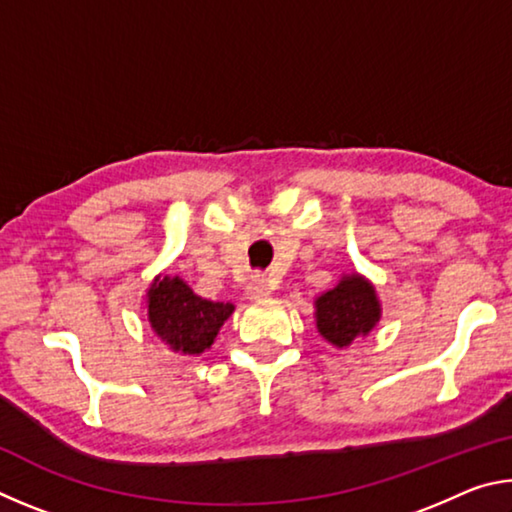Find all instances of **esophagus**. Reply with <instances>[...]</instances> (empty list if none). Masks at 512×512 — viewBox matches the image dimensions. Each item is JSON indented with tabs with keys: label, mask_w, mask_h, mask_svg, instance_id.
Segmentation results:
<instances>
[{
	"label": "esophagus",
	"mask_w": 512,
	"mask_h": 512,
	"mask_svg": "<svg viewBox=\"0 0 512 512\" xmlns=\"http://www.w3.org/2000/svg\"><path fill=\"white\" fill-rule=\"evenodd\" d=\"M271 293H273L271 282H268L266 277H262V275H255L253 280H250L248 287H246V298L253 300V302L271 298Z\"/></svg>",
	"instance_id": "esophagus-1"
}]
</instances>
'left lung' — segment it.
I'll return each instance as SVG.
<instances>
[{
  "label": "left lung",
  "instance_id": "obj_1",
  "mask_svg": "<svg viewBox=\"0 0 512 512\" xmlns=\"http://www.w3.org/2000/svg\"><path fill=\"white\" fill-rule=\"evenodd\" d=\"M316 329L334 348H348L368 336L381 320V300L375 284L357 271L343 273L332 287L314 300Z\"/></svg>",
  "mask_w": 512,
  "mask_h": 512
}]
</instances>
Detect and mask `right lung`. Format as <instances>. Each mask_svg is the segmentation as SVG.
<instances>
[{"label":"right lung","mask_w":512,"mask_h":512,"mask_svg":"<svg viewBox=\"0 0 512 512\" xmlns=\"http://www.w3.org/2000/svg\"><path fill=\"white\" fill-rule=\"evenodd\" d=\"M235 314L232 302L196 296L180 275H155L146 289V318L153 334L171 352L198 357L212 348L225 320Z\"/></svg>","instance_id":"right-lung-1"}]
</instances>
